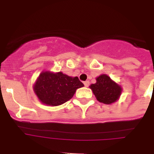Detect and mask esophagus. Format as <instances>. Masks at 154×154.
I'll return each mask as SVG.
<instances>
[{
    "label": "esophagus",
    "instance_id": "obj_1",
    "mask_svg": "<svg viewBox=\"0 0 154 154\" xmlns=\"http://www.w3.org/2000/svg\"><path fill=\"white\" fill-rule=\"evenodd\" d=\"M84 85H85V87H88L89 85V81L84 82Z\"/></svg>",
    "mask_w": 154,
    "mask_h": 154
}]
</instances>
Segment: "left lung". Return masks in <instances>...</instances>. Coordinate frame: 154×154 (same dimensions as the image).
Listing matches in <instances>:
<instances>
[{
  "mask_svg": "<svg viewBox=\"0 0 154 154\" xmlns=\"http://www.w3.org/2000/svg\"><path fill=\"white\" fill-rule=\"evenodd\" d=\"M96 82L90 85L89 88L96 99L104 104H112L119 99L123 89L106 74L96 77Z\"/></svg>",
  "mask_w": 154,
  "mask_h": 154,
  "instance_id": "obj_1",
  "label": "left lung"
}]
</instances>
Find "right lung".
<instances>
[{
    "instance_id": "add662e5",
    "label": "right lung",
    "mask_w": 154,
    "mask_h": 154,
    "mask_svg": "<svg viewBox=\"0 0 154 154\" xmlns=\"http://www.w3.org/2000/svg\"><path fill=\"white\" fill-rule=\"evenodd\" d=\"M84 85L79 78L43 71L37 78L33 90L39 101L49 106H57L66 103L74 96L76 89Z\"/></svg>"
}]
</instances>
